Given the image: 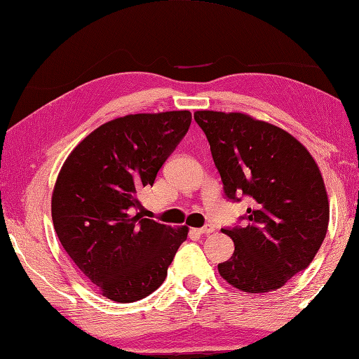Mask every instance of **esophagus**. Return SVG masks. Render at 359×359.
<instances>
[{
	"mask_svg": "<svg viewBox=\"0 0 359 359\" xmlns=\"http://www.w3.org/2000/svg\"><path fill=\"white\" fill-rule=\"evenodd\" d=\"M198 231L201 235H210V233H213V231H215V226H212V224H205L203 227L198 229Z\"/></svg>",
	"mask_w": 359,
	"mask_h": 359,
	"instance_id": "obj_1",
	"label": "esophagus"
}]
</instances>
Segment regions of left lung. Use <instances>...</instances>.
<instances>
[{"instance_id": "left-lung-1", "label": "left lung", "mask_w": 359, "mask_h": 359, "mask_svg": "<svg viewBox=\"0 0 359 359\" xmlns=\"http://www.w3.org/2000/svg\"><path fill=\"white\" fill-rule=\"evenodd\" d=\"M194 119L224 193L250 199L245 226L222 229L235 252L217 271L240 291H276L310 266L327 235L330 207L319 166L299 140L273 124L236 111L198 110Z\"/></svg>"}]
</instances>
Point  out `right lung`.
Masks as SVG:
<instances>
[{
	"label": "right lung",
	"mask_w": 359,
	"mask_h": 359,
	"mask_svg": "<svg viewBox=\"0 0 359 359\" xmlns=\"http://www.w3.org/2000/svg\"><path fill=\"white\" fill-rule=\"evenodd\" d=\"M191 124L188 110L137 114L100 126L77 144L55 180L51 215L63 249L104 297L144 299L165 282L188 227L138 213V191Z\"/></svg>",
	"instance_id": "right-lung-1"
}]
</instances>
